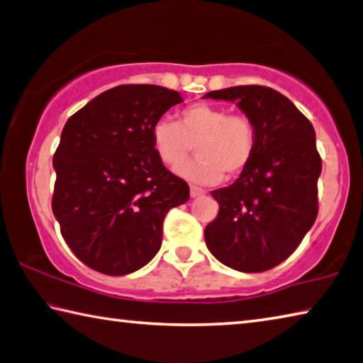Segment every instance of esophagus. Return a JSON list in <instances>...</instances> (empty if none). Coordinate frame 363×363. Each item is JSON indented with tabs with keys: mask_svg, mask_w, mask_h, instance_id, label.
<instances>
[{
	"mask_svg": "<svg viewBox=\"0 0 363 363\" xmlns=\"http://www.w3.org/2000/svg\"><path fill=\"white\" fill-rule=\"evenodd\" d=\"M201 195H204L203 189L196 186H190V196H192V199H196V196H201Z\"/></svg>",
	"mask_w": 363,
	"mask_h": 363,
	"instance_id": "obj_1",
	"label": "esophagus"
}]
</instances>
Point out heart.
<instances>
[{"label": "heart", "instance_id": "b5f03b06", "mask_svg": "<svg viewBox=\"0 0 363 363\" xmlns=\"http://www.w3.org/2000/svg\"><path fill=\"white\" fill-rule=\"evenodd\" d=\"M150 140L159 159L179 167L194 152L199 159L177 169L181 176L201 184H216L222 176L238 177L252 163L257 133L252 118L209 103L189 104L179 121L160 117L150 128Z\"/></svg>", "mask_w": 363, "mask_h": 363}]
</instances>
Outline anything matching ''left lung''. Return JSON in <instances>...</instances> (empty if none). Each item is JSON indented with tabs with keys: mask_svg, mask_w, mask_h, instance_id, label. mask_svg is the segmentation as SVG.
I'll return each instance as SVG.
<instances>
[{
	"mask_svg": "<svg viewBox=\"0 0 363 363\" xmlns=\"http://www.w3.org/2000/svg\"><path fill=\"white\" fill-rule=\"evenodd\" d=\"M235 101L252 118V163L232 186L211 192L219 214L204 228L217 260L242 273H260L284 262L318 217L322 160L311 122L279 91L238 85L204 95Z\"/></svg>",
	"mask_w": 363,
	"mask_h": 363,
	"instance_id": "8db88e82",
	"label": "left lung"
}]
</instances>
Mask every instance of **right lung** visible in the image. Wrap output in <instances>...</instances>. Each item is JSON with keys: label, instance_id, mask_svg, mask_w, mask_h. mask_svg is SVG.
Segmentation results:
<instances>
[{"label": "right lung", "instance_id": "right-lung-1", "mask_svg": "<svg viewBox=\"0 0 363 363\" xmlns=\"http://www.w3.org/2000/svg\"><path fill=\"white\" fill-rule=\"evenodd\" d=\"M181 101L160 85H117L63 127L52 211L69 249L95 272L143 268L162 246L164 216L189 200L187 182L164 168L150 140L154 122Z\"/></svg>", "mask_w": 363, "mask_h": 363}]
</instances>
